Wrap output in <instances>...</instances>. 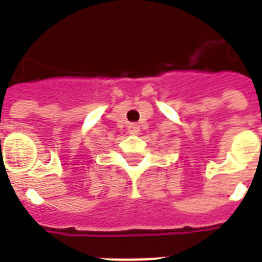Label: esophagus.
Wrapping results in <instances>:
<instances>
[{
    "label": "esophagus",
    "mask_w": 262,
    "mask_h": 262,
    "mask_svg": "<svg viewBox=\"0 0 262 262\" xmlns=\"http://www.w3.org/2000/svg\"><path fill=\"white\" fill-rule=\"evenodd\" d=\"M127 129H129V133H132V135H137L140 132V126L137 125V123H130V125L127 126Z\"/></svg>",
    "instance_id": "obj_1"
}]
</instances>
